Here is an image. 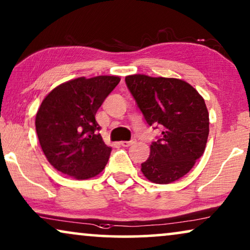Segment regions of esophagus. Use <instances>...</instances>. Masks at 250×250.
Here are the masks:
<instances>
[{
    "label": "esophagus",
    "instance_id": "1",
    "mask_svg": "<svg viewBox=\"0 0 250 250\" xmlns=\"http://www.w3.org/2000/svg\"><path fill=\"white\" fill-rule=\"evenodd\" d=\"M134 143H135V140H131V141H122L121 145L123 146H129L134 145Z\"/></svg>",
    "mask_w": 250,
    "mask_h": 250
}]
</instances>
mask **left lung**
Wrapping results in <instances>:
<instances>
[{"mask_svg": "<svg viewBox=\"0 0 250 250\" xmlns=\"http://www.w3.org/2000/svg\"><path fill=\"white\" fill-rule=\"evenodd\" d=\"M125 82L146 123L163 128L162 139L150 146L141 172L157 184L180 180L206 149L209 114L204 98L179 78L135 74L126 76Z\"/></svg>", "mask_w": 250, "mask_h": 250, "instance_id": "obj_1", "label": "left lung"}]
</instances>
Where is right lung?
Wrapping results in <instances>:
<instances>
[{
  "instance_id": "obj_1",
  "label": "right lung",
  "mask_w": 250,
  "mask_h": 250,
  "mask_svg": "<svg viewBox=\"0 0 250 250\" xmlns=\"http://www.w3.org/2000/svg\"><path fill=\"white\" fill-rule=\"evenodd\" d=\"M119 76L78 77L54 87L43 99L35 118L36 133L47 162L76 180L100 174L111 146L102 140L95 114Z\"/></svg>"
}]
</instances>
